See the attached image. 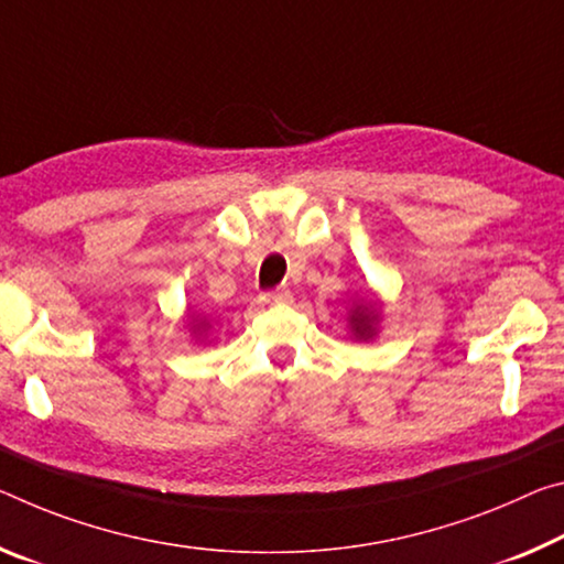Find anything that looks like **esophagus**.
<instances>
[{
    "mask_svg": "<svg viewBox=\"0 0 564 564\" xmlns=\"http://www.w3.org/2000/svg\"><path fill=\"white\" fill-rule=\"evenodd\" d=\"M263 303H271V306H281V303H291L293 301V293L285 291V289H279V291H268L261 296Z\"/></svg>",
    "mask_w": 564,
    "mask_h": 564,
    "instance_id": "obj_1",
    "label": "esophagus"
}]
</instances>
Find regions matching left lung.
<instances>
[{
	"label": "left lung",
	"instance_id": "left-lung-1",
	"mask_svg": "<svg viewBox=\"0 0 564 564\" xmlns=\"http://www.w3.org/2000/svg\"><path fill=\"white\" fill-rule=\"evenodd\" d=\"M348 326H351V336L356 341H371L379 328V311L373 306V301L356 303L351 314H348Z\"/></svg>",
	"mask_w": 564,
	"mask_h": 564
}]
</instances>
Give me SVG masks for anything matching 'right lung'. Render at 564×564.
Returning <instances> with one entry per match:
<instances>
[{
	"instance_id": "add662e5",
	"label": "right lung",
	"mask_w": 564,
	"mask_h": 564,
	"mask_svg": "<svg viewBox=\"0 0 564 564\" xmlns=\"http://www.w3.org/2000/svg\"><path fill=\"white\" fill-rule=\"evenodd\" d=\"M205 326H208V318H198V321H193V330H195V334H203Z\"/></svg>"
}]
</instances>
